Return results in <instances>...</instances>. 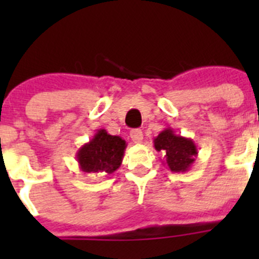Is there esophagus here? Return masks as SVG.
I'll return each mask as SVG.
<instances>
[{
  "mask_svg": "<svg viewBox=\"0 0 259 259\" xmlns=\"http://www.w3.org/2000/svg\"><path fill=\"white\" fill-rule=\"evenodd\" d=\"M130 138L134 143H142L143 139H144V135H143V132L140 129H134L130 132Z\"/></svg>",
  "mask_w": 259,
  "mask_h": 259,
  "instance_id": "1",
  "label": "esophagus"
}]
</instances>
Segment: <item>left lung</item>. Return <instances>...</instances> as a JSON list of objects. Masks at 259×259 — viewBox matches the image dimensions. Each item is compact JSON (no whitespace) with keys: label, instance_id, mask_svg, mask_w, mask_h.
Masks as SVG:
<instances>
[{"label":"left lung","instance_id":"8db88e82","mask_svg":"<svg viewBox=\"0 0 259 259\" xmlns=\"http://www.w3.org/2000/svg\"><path fill=\"white\" fill-rule=\"evenodd\" d=\"M154 148L163 154V164L174 173H185L189 170L198 155L197 145L193 139L176 134L169 126L154 138Z\"/></svg>","mask_w":259,"mask_h":259}]
</instances>
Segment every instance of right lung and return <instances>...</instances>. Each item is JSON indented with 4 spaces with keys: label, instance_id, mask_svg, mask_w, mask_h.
Here are the masks:
<instances>
[{
    "label": "right lung",
    "instance_id": "add662e5",
    "mask_svg": "<svg viewBox=\"0 0 259 259\" xmlns=\"http://www.w3.org/2000/svg\"><path fill=\"white\" fill-rule=\"evenodd\" d=\"M126 149V142L105 129L96 130L89 143L76 151L80 170L85 173L113 174L120 168Z\"/></svg>",
    "mask_w": 259,
    "mask_h": 259
}]
</instances>
